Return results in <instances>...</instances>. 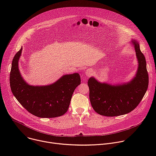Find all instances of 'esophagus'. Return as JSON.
<instances>
[{"instance_id": "esophagus-1", "label": "esophagus", "mask_w": 156, "mask_h": 156, "mask_svg": "<svg viewBox=\"0 0 156 156\" xmlns=\"http://www.w3.org/2000/svg\"><path fill=\"white\" fill-rule=\"evenodd\" d=\"M85 75H86L87 77H90V76H91V75H92V72H91V71L89 70H86V72H85ZM83 78H84V77L83 76Z\"/></svg>"}]
</instances>
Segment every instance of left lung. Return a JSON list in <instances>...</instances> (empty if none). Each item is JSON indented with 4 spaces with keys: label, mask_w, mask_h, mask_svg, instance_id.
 <instances>
[{
    "label": "left lung",
    "mask_w": 156,
    "mask_h": 156,
    "mask_svg": "<svg viewBox=\"0 0 156 156\" xmlns=\"http://www.w3.org/2000/svg\"><path fill=\"white\" fill-rule=\"evenodd\" d=\"M131 44L138 63L135 76L131 81L111 84L101 83L93 76L87 81L91 105L99 115L115 117L129 113L138 106L147 90L149 76L144 55L136 40L132 39Z\"/></svg>",
    "instance_id": "left-lung-1"
}]
</instances>
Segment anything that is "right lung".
<instances>
[{"label": "right lung", "instance_id": "right-lung-1", "mask_svg": "<svg viewBox=\"0 0 156 156\" xmlns=\"http://www.w3.org/2000/svg\"><path fill=\"white\" fill-rule=\"evenodd\" d=\"M22 48L12 63L10 84L17 101L31 114L40 118H54L68 110L75 88L81 83L78 73L63 75L55 83L46 86L28 84L19 70L18 62Z\"/></svg>", "mask_w": 156, "mask_h": 156}]
</instances>
